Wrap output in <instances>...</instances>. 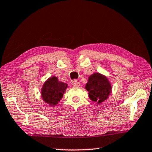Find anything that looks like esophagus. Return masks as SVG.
Wrapping results in <instances>:
<instances>
[{"instance_id":"esophagus-1","label":"esophagus","mask_w":152,"mask_h":152,"mask_svg":"<svg viewBox=\"0 0 152 152\" xmlns=\"http://www.w3.org/2000/svg\"><path fill=\"white\" fill-rule=\"evenodd\" d=\"M72 85L75 87H79L80 86V83L78 80H72Z\"/></svg>"}]
</instances>
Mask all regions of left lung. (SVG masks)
Wrapping results in <instances>:
<instances>
[{
	"label": "left lung",
	"instance_id": "1",
	"mask_svg": "<svg viewBox=\"0 0 152 152\" xmlns=\"http://www.w3.org/2000/svg\"><path fill=\"white\" fill-rule=\"evenodd\" d=\"M85 88L92 101L101 104L106 101L111 92V84L106 76L100 73H94L88 77Z\"/></svg>",
	"mask_w": 152,
	"mask_h": 152
}]
</instances>
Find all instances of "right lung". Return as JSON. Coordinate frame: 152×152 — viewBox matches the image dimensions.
Instances as JSON below:
<instances>
[{
  "label": "right lung",
  "instance_id": "1",
  "mask_svg": "<svg viewBox=\"0 0 152 152\" xmlns=\"http://www.w3.org/2000/svg\"><path fill=\"white\" fill-rule=\"evenodd\" d=\"M68 87V84L60 82L56 76H51L46 80L42 88L41 95L43 101L50 106L53 107L58 104Z\"/></svg>",
  "mask_w": 152,
  "mask_h": 152
}]
</instances>
